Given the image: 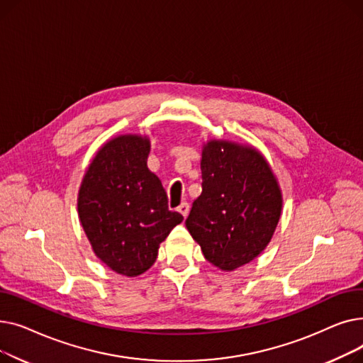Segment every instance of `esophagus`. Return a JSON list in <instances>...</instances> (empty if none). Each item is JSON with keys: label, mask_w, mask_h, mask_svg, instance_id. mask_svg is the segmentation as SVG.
Instances as JSON below:
<instances>
[{"label": "esophagus", "mask_w": 363, "mask_h": 363, "mask_svg": "<svg viewBox=\"0 0 363 363\" xmlns=\"http://www.w3.org/2000/svg\"><path fill=\"white\" fill-rule=\"evenodd\" d=\"M178 212H179L184 218H186V216H188L189 206H188V203H186V201H184V203H181V204H179V207H178Z\"/></svg>", "instance_id": "esophagus-1"}]
</instances>
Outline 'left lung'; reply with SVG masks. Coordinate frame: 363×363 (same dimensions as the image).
<instances>
[{
	"label": "left lung",
	"mask_w": 363,
	"mask_h": 363,
	"mask_svg": "<svg viewBox=\"0 0 363 363\" xmlns=\"http://www.w3.org/2000/svg\"><path fill=\"white\" fill-rule=\"evenodd\" d=\"M201 178L186 230L207 262L231 272L269 244L282 211L281 189L260 151L226 140L204 144Z\"/></svg>",
	"instance_id": "8db88e82"
}]
</instances>
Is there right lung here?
<instances>
[{"label":"right lung","mask_w":363,"mask_h":363,"mask_svg":"<svg viewBox=\"0 0 363 363\" xmlns=\"http://www.w3.org/2000/svg\"><path fill=\"white\" fill-rule=\"evenodd\" d=\"M150 140L119 135L92 159L78 194V213L92 250L111 271L138 277L157 259L160 242L182 222L167 207L160 179L147 167Z\"/></svg>","instance_id":"1"}]
</instances>
